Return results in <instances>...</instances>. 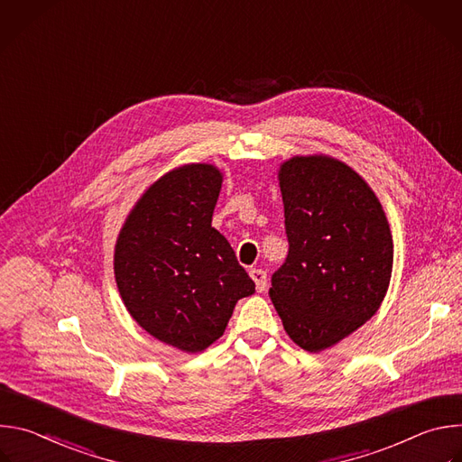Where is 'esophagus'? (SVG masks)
<instances>
[{
	"mask_svg": "<svg viewBox=\"0 0 462 462\" xmlns=\"http://www.w3.org/2000/svg\"><path fill=\"white\" fill-rule=\"evenodd\" d=\"M250 278L255 282V289L259 292L265 291L267 287V273L263 269H250Z\"/></svg>",
	"mask_w": 462,
	"mask_h": 462,
	"instance_id": "obj_1",
	"label": "esophagus"
}]
</instances>
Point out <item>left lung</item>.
I'll list each match as a JSON object with an SVG mask.
<instances>
[{
    "mask_svg": "<svg viewBox=\"0 0 462 462\" xmlns=\"http://www.w3.org/2000/svg\"><path fill=\"white\" fill-rule=\"evenodd\" d=\"M289 254L269 296L294 344L331 347L380 307L393 237L365 180L331 157H292L280 170Z\"/></svg>",
    "mask_w": 462,
    "mask_h": 462,
    "instance_id": "8db88e82",
    "label": "left lung"
}]
</instances>
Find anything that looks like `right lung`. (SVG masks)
<instances>
[{"label":"right lung","mask_w":462,"mask_h":462,"mask_svg":"<svg viewBox=\"0 0 462 462\" xmlns=\"http://www.w3.org/2000/svg\"><path fill=\"white\" fill-rule=\"evenodd\" d=\"M223 175L188 164L153 182L127 216L115 246L125 309L157 340L199 353L223 337L237 300L255 283L212 226Z\"/></svg>","instance_id":"1"}]
</instances>
